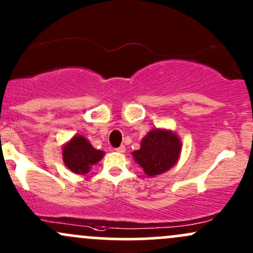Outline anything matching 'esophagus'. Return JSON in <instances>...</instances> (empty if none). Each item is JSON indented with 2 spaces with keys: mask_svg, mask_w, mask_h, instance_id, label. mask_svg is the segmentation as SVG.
<instances>
[{
  "mask_svg": "<svg viewBox=\"0 0 253 253\" xmlns=\"http://www.w3.org/2000/svg\"><path fill=\"white\" fill-rule=\"evenodd\" d=\"M115 151L120 152V154H124V152L126 151V148H125L124 145H121V146H119V148H116V149H115Z\"/></svg>",
  "mask_w": 253,
  "mask_h": 253,
  "instance_id": "obj_1",
  "label": "esophagus"
}]
</instances>
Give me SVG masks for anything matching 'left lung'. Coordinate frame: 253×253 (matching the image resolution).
I'll use <instances>...</instances> for the list:
<instances>
[{
    "mask_svg": "<svg viewBox=\"0 0 253 253\" xmlns=\"http://www.w3.org/2000/svg\"><path fill=\"white\" fill-rule=\"evenodd\" d=\"M180 150L181 143L175 133L166 129H152L141 140L140 149L132 155L145 174L155 176L175 165Z\"/></svg>",
    "mask_w": 253,
    "mask_h": 253,
    "instance_id": "obj_1",
    "label": "left lung"
}]
</instances>
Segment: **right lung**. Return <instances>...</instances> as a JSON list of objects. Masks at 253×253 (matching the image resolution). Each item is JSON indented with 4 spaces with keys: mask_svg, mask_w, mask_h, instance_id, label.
<instances>
[{
    "mask_svg": "<svg viewBox=\"0 0 253 253\" xmlns=\"http://www.w3.org/2000/svg\"><path fill=\"white\" fill-rule=\"evenodd\" d=\"M104 152L92 148L90 143L82 135L72 138L62 149L63 162L76 174H86L90 171L93 165L102 160Z\"/></svg>",
    "mask_w": 253,
    "mask_h": 253,
    "instance_id": "1",
    "label": "right lung"
}]
</instances>
